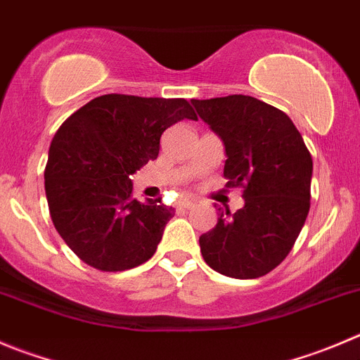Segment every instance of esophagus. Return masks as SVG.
<instances>
[{"label":"esophagus","mask_w":360,"mask_h":360,"mask_svg":"<svg viewBox=\"0 0 360 360\" xmlns=\"http://www.w3.org/2000/svg\"><path fill=\"white\" fill-rule=\"evenodd\" d=\"M194 203L189 200H180L178 201V208H184V210H189V208H193Z\"/></svg>","instance_id":"obj_1"}]
</instances>
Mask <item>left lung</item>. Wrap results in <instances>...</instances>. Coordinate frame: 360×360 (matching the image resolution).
Instances as JSON below:
<instances>
[{
	"label": "left lung",
	"instance_id": "obj_1",
	"mask_svg": "<svg viewBox=\"0 0 360 360\" xmlns=\"http://www.w3.org/2000/svg\"><path fill=\"white\" fill-rule=\"evenodd\" d=\"M200 118L226 146L228 187H242L245 205L219 208L217 224L200 237L210 269L256 279L288 256L306 222L313 159L286 112L249 95L196 101Z\"/></svg>",
	"mask_w": 360,
	"mask_h": 360
}]
</instances>
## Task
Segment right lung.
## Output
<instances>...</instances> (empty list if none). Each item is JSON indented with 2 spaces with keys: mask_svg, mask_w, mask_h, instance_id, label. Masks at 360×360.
Listing matches in <instances>:
<instances>
[{
  "mask_svg": "<svg viewBox=\"0 0 360 360\" xmlns=\"http://www.w3.org/2000/svg\"><path fill=\"white\" fill-rule=\"evenodd\" d=\"M184 118L198 120L186 98L108 94L61 123L44 171L47 205L86 265L122 272L153 256L174 210L160 198L134 200L131 174L157 159L162 132Z\"/></svg>",
  "mask_w": 360,
  "mask_h": 360,
  "instance_id": "add662e5",
  "label": "right lung"
}]
</instances>
